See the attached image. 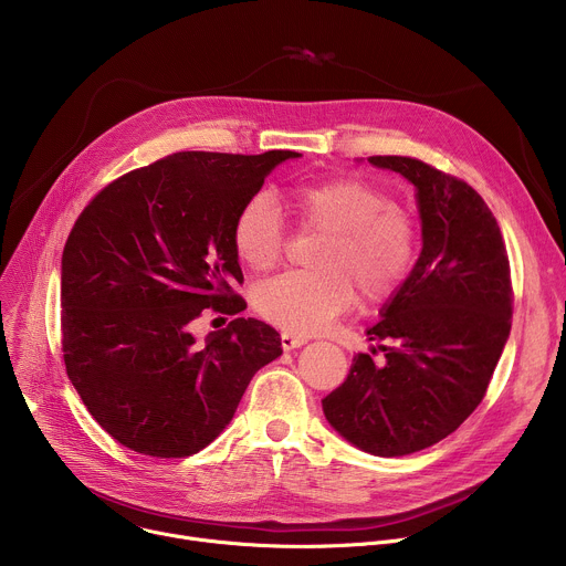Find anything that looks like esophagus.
I'll list each match as a JSON object with an SVG mask.
<instances>
[{"instance_id": "obj_1", "label": "esophagus", "mask_w": 566, "mask_h": 566, "mask_svg": "<svg viewBox=\"0 0 566 566\" xmlns=\"http://www.w3.org/2000/svg\"><path fill=\"white\" fill-rule=\"evenodd\" d=\"M280 340H282V347H284V352L297 349V347H302V345L306 343V338H304V336H297V334H293V332H284V334L280 336Z\"/></svg>"}]
</instances>
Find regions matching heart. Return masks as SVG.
<instances>
[{
    "instance_id": "1",
    "label": "heart",
    "mask_w": 566,
    "mask_h": 566,
    "mask_svg": "<svg viewBox=\"0 0 566 566\" xmlns=\"http://www.w3.org/2000/svg\"><path fill=\"white\" fill-rule=\"evenodd\" d=\"M289 197L300 228L325 239L313 255L317 271H289L253 291L255 311L271 325L313 334L347 313L358 300L356 291L367 304H382L408 282L419 255V228L385 190L358 177H334L300 184ZM230 244L253 273L280 262L286 228L269 190L239 206Z\"/></svg>"
}]
</instances>
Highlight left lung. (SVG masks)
<instances>
[{"label": "left lung", "instance_id": "1", "mask_svg": "<svg viewBox=\"0 0 566 566\" xmlns=\"http://www.w3.org/2000/svg\"><path fill=\"white\" fill-rule=\"evenodd\" d=\"M369 164L415 184L423 251L367 329L378 349L354 356L322 410L356 448L402 457L446 439L486 396L511 334V264L497 219L465 181L412 156Z\"/></svg>", "mask_w": 566, "mask_h": 566}]
</instances>
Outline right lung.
I'll list each match as a JSON object with an SVG mask.
<instances>
[{
    "instance_id": "right-lung-1",
    "label": "right lung",
    "mask_w": 566,
    "mask_h": 566,
    "mask_svg": "<svg viewBox=\"0 0 566 566\" xmlns=\"http://www.w3.org/2000/svg\"><path fill=\"white\" fill-rule=\"evenodd\" d=\"M291 149L177 151L105 186L75 219L62 253V352L69 380L98 426L125 448L197 454L230 423L280 334L234 317L201 345L206 311L247 302L230 244L232 219Z\"/></svg>"
}]
</instances>
